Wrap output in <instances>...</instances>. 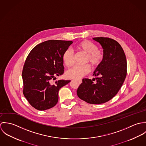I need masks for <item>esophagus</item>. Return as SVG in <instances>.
<instances>
[{"label":"esophagus","mask_w":146,"mask_h":146,"mask_svg":"<svg viewBox=\"0 0 146 146\" xmlns=\"http://www.w3.org/2000/svg\"><path fill=\"white\" fill-rule=\"evenodd\" d=\"M77 80V82H78L80 84L82 83V80L79 79V80Z\"/></svg>","instance_id":"1"}]
</instances>
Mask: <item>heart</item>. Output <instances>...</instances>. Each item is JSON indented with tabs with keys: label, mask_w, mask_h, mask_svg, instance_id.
Listing matches in <instances>:
<instances>
[{
	"label": "heart",
	"mask_w": 146,
	"mask_h": 146,
	"mask_svg": "<svg viewBox=\"0 0 146 146\" xmlns=\"http://www.w3.org/2000/svg\"><path fill=\"white\" fill-rule=\"evenodd\" d=\"M76 49L80 53L86 54L84 62L89 63L93 68L98 67L104 60L103 51L98 49L97 45L88 40H84L78 43L75 46ZM62 61L67 67H71L74 63V55L70 49H66L63 53ZM90 67L88 64L83 66H75L68 70L66 76L69 79H79L88 74Z\"/></svg>",
	"instance_id": "obj_1"
}]
</instances>
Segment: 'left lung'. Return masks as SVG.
<instances>
[{"label":"left lung","instance_id":"obj_1","mask_svg":"<svg viewBox=\"0 0 146 146\" xmlns=\"http://www.w3.org/2000/svg\"><path fill=\"white\" fill-rule=\"evenodd\" d=\"M93 39L102 46L104 60L94 71L95 78L83 79L77 95L88 104H102L111 100L120 89L126 76L127 62L124 50L118 42L104 37Z\"/></svg>","mask_w":146,"mask_h":146}]
</instances>
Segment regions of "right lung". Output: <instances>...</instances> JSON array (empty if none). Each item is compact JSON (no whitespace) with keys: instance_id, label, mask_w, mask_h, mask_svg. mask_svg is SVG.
<instances>
[{"instance_id":"right-lung-1","label":"right lung","mask_w":146,"mask_h":146,"mask_svg":"<svg viewBox=\"0 0 146 146\" xmlns=\"http://www.w3.org/2000/svg\"><path fill=\"white\" fill-rule=\"evenodd\" d=\"M72 43L47 40L36 45L27 57L22 73L23 93L35 109L44 111L54 107L58 101L60 89L71 82L53 80L63 74V53Z\"/></svg>"}]
</instances>
